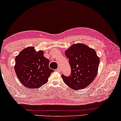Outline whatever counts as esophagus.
Returning <instances> with one entry per match:
<instances>
[{
    "mask_svg": "<svg viewBox=\"0 0 121 121\" xmlns=\"http://www.w3.org/2000/svg\"><path fill=\"white\" fill-rule=\"evenodd\" d=\"M56 71H58V72H60L61 71V70H60V67H58V68H57V69H56Z\"/></svg>",
    "mask_w": 121,
    "mask_h": 121,
    "instance_id": "obj_1",
    "label": "esophagus"
}]
</instances>
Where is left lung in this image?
Segmentation results:
<instances>
[{
	"instance_id": "obj_1",
	"label": "left lung",
	"mask_w": 121,
	"mask_h": 121,
	"mask_svg": "<svg viewBox=\"0 0 121 121\" xmlns=\"http://www.w3.org/2000/svg\"><path fill=\"white\" fill-rule=\"evenodd\" d=\"M69 59L71 74L61 75L65 84L75 90H79L90 85L97 75L99 58L95 51L84 44L77 43L65 52Z\"/></svg>"
}]
</instances>
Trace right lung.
Here are the masks:
<instances>
[{"instance_id":"obj_1","label":"right lung","mask_w":121,"mask_h":121,"mask_svg":"<svg viewBox=\"0 0 121 121\" xmlns=\"http://www.w3.org/2000/svg\"><path fill=\"white\" fill-rule=\"evenodd\" d=\"M49 62L42 51L36 52L34 47H28L16 56L15 71L18 80L25 87L38 88L48 82L54 71L49 68Z\"/></svg>"}]
</instances>
